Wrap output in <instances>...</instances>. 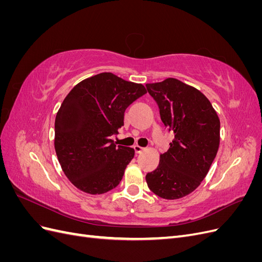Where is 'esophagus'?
Returning a JSON list of instances; mask_svg holds the SVG:
<instances>
[{
	"label": "esophagus",
	"instance_id": "34e87169",
	"mask_svg": "<svg viewBox=\"0 0 262 262\" xmlns=\"http://www.w3.org/2000/svg\"><path fill=\"white\" fill-rule=\"evenodd\" d=\"M133 148H134V152H136V154H141L145 149L144 147H141L139 145H134Z\"/></svg>",
	"mask_w": 262,
	"mask_h": 262
}]
</instances>
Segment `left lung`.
<instances>
[{
	"label": "left lung",
	"mask_w": 262,
	"mask_h": 262,
	"mask_svg": "<svg viewBox=\"0 0 262 262\" xmlns=\"http://www.w3.org/2000/svg\"><path fill=\"white\" fill-rule=\"evenodd\" d=\"M161 119L175 139L146 173L150 191L167 200L191 193L207 176L220 144V119L211 102L192 86L176 78L146 84Z\"/></svg>",
	"instance_id": "left-lung-1"
}]
</instances>
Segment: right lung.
Returning a JSON list of instances; mask_svg holds the SVG:
<instances>
[{
  "mask_svg": "<svg viewBox=\"0 0 262 262\" xmlns=\"http://www.w3.org/2000/svg\"><path fill=\"white\" fill-rule=\"evenodd\" d=\"M146 93L142 84L100 73L78 83L63 100L54 122V148L66 176L80 190L105 193L121 181L134 156L112 138L124 112Z\"/></svg>",
  "mask_w": 262,
  "mask_h": 262,
  "instance_id": "right-lung-1",
  "label": "right lung"
}]
</instances>
